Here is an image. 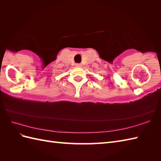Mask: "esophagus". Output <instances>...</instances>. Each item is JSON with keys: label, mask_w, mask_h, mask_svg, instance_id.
<instances>
[{"label": "esophagus", "mask_w": 161, "mask_h": 161, "mask_svg": "<svg viewBox=\"0 0 161 161\" xmlns=\"http://www.w3.org/2000/svg\"><path fill=\"white\" fill-rule=\"evenodd\" d=\"M75 65H76V67H80L82 66V65H81L80 63H76Z\"/></svg>", "instance_id": "obj_1"}]
</instances>
